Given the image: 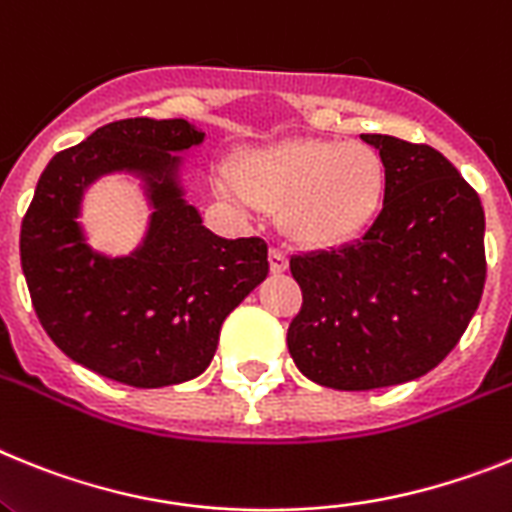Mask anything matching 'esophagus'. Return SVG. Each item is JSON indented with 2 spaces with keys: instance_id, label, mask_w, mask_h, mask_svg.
I'll return each instance as SVG.
<instances>
[{
  "instance_id": "1",
  "label": "esophagus",
  "mask_w": 512,
  "mask_h": 512,
  "mask_svg": "<svg viewBox=\"0 0 512 512\" xmlns=\"http://www.w3.org/2000/svg\"><path fill=\"white\" fill-rule=\"evenodd\" d=\"M268 260H270V270H273L275 275H281V273H286V270H288V257L283 255L281 250H270Z\"/></svg>"
}]
</instances>
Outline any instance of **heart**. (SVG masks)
<instances>
[{
    "mask_svg": "<svg viewBox=\"0 0 512 512\" xmlns=\"http://www.w3.org/2000/svg\"><path fill=\"white\" fill-rule=\"evenodd\" d=\"M386 182L384 157L373 146L304 136L242 151L216 188L247 211H278V226L293 244L337 250L376 221Z\"/></svg>",
    "mask_w": 512,
    "mask_h": 512,
    "instance_id": "1",
    "label": "heart"
}]
</instances>
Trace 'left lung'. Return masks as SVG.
<instances>
[{
    "mask_svg": "<svg viewBox=\"0 0 512 512\" xmlns=\"http://www.w3.org/2000/svg\"><path fill=\"white\" fill-rule=\"evenodd\" d=\"M386 164V198L363 239L291 257L304 306L288 327L293 363L319 386L384 389L433 371L484 291V211L430 146L361 133Z\"/></svg>",
    "mask_w": 512,
    "mask_h": 512,
    "instance_id": "8db88e82",
    "label": "left lung"
}]
</instances>
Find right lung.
I'll return each mask as SVG.
<instances>
[{
    "instance_id": "obj_1",
    "label": "right lung",
    "mask_w": 512,
    "mask_h": 512,
    "mask_svg": "<svg viewBox=\"0 0 512 512\" xmlns=\"http://www.w3.org/2000/svg\"><path fill=\"white\" fill-rule=\"evenodd\" d=\"M206 141L193 123L128 118L97 128L43 170L20 229L35 314L74 363L136 389L201 376L224 319L268 278V244L224 239L188 201L185 151ZM136 179L150 208L128 256L89 244L83 195L102 176Z\"/></svg>"
}]
</instances>
